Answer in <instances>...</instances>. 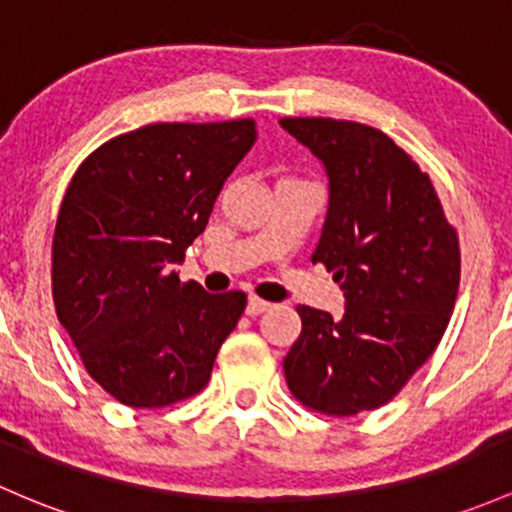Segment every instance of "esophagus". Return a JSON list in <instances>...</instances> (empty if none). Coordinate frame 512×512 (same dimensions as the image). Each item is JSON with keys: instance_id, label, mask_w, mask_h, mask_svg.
Here are the masks:
<instances>
[{"instance_id": "34e87169", "label": "esophagus", "mask_w": 512, "mask_h": 512, "mask_svg": "<svg viewBox=\"0 0 512 512\" xmlns=\"http://www.w3.org/2000/svg\"><path fill=\"white\" fill-rule=\"evenodd\" d=\"M269 308V303L267 301H262V299H257V296H250V299H247V316H260V313H265Z\"/></svg>"}]
</instances>
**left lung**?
<instances>
[{"label":"left lung","instance_id":"obj_1","mask_svg":"<svg viewBox=\"0 0 512 512\" xmlns=\"http://www.w3.org/2000/svg\"><path fill=\"white\" fill-rule=\"evenodd\" d=\"M325 165L330 204L311 260L345 291V316L299 306L301 335L284 357L294 398L350 418L389 403L445 335L459 291L457 230L430 177L379 128L282 119Z\"/></svg>","mask_w":512,"mask_h":512}]
</instances>
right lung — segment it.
<instances>
[{
	"mask_svg": "<svg viewBox=\"0 0 512 512\" xmlns=\"http://www.w3.org/2000/svg\"><path fill=\"white\" fill-rule=\"evenodd\" d=\"M255 121L148 123L72 174L53 235V301L87 374L131 408L187 401L211 379L245 291L209 294L174 262L204 233Z\"/></svg>",
	"mask_w": 512,
	"mask_h": 512,
	"instance_id": "1",
	"label": "right lung"
}]
</instances>
